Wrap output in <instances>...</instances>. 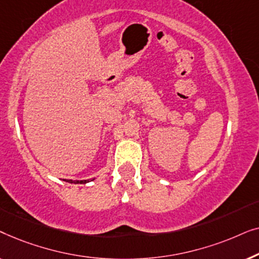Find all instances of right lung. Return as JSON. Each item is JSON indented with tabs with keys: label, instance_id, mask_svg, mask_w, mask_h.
<instances>
[{
	"label": "right lung",
	"instance_id": "add662e5",
	"mask_svg": "<svg viewBox=\"0 0 259 259\" xmlns=\"http://www.w3.org/2000/svg\"><path fill=\"white\" fill-rule=\"evenodd\" d=\"M91 180H94V179H87V180H67L66 179V182L67 183H70V184H86V183H90Z\"/></svg>",
	"mask_w": 259,
	"mask_h": 259
}]
</instances>
